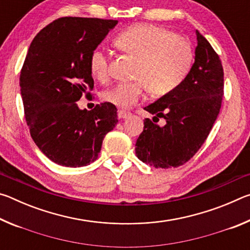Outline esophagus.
Wrapping results in <instances>:
<instances>
[{
	"label": "esophagus",
	"instance_id": "34e87169",
	"mask_svg": "<svg viewBox=\"0 0 250 250\" xmlns=\"http://www.w3.org/2000/svg\"><path fill=\"white\" fill-rule=\"evenodd\" d=\"M128 117H130V113L128 111H125V110H119L118 111V118L119 119H126Z\"/></svg>",
	"mask_w": 250,
	"mask_h": 250
}]
</instances>
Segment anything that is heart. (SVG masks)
I'll use <instances>...</instances> for the list:
<instances>
[{
    "instance_id": "heart-1",
    "label": "heart",
    "mask_w": 250,
    "mask_h": 250,
    "mask_svg": "<svg viewBox=\"0 0 250 250\" xmlns=\"http://www.w3.org/2000/svg\"><path fill=\"white\" fill-rule=\"evenodd\" d=\"M115 44L122 52L138 59L134 83H121L104 92L103 99L118 108L138 103L146 90L162 97L175 90L191 69L194 52L189 42L164 27L135 24L117 36ZM109 57L97 47L89 57L91 75L99 82L108 79Z\"/></svg>"
}]
</instances>
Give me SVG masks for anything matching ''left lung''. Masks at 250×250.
Segmentation results:
<instances>
[{
    "mask_svg": "<svg viewBox=\"0 0 250 250\" xmlns=\"http://www.w3.org/2000/svg\"><path fill=\"white\" fill-rule=\"evenodd\" d=\"M195 61L175 90L162 96L145 110L154 115L145 119L135 143V154L156 168L183 166L200 150L219 113L224 94V71L218 55L196 29ZM160 117L166 125L156 124Z\"/></svg>",
    "mask_w": 250,
    "mask_h": 250,
    "instance_id": "8db88e82",
    "label": "left lung"
}]
</instances>
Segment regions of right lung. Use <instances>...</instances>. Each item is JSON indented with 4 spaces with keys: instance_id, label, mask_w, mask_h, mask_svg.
<instances>
[{
    "instance_id": "obj_1",
    "label": "right lung",
    "mask_w": 250,
    "mask_h": 250,
    "mask_svg": "<svg viewBox=\"0 0 250 250\" xmlns=\"http://www.w3.org/2000/svg\"><path fill=\"white\" fill-rule=\"evenodd\" d=\"M118 21L62 18L34 37L20 77L29 132L39 149L62 167L88 166L117 122L116 105L88 111L76 101L94 88L89 57Z\"/></svg>"
}]
</instances>
